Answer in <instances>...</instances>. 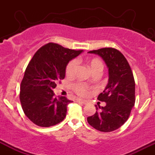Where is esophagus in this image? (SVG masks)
Returning a JSON list of instances; mask_svg holds the SVG:
<instances>
[{
	"label": "esophagus",
	"instance_id": "1",
	"mask_svg": "<svg viewBox=\"0 0 155 155\" xmlns=\"http://www.w3.org/2000/svg\"><path fill=\"white\" fill-rule=\"evenodd\" d=\"M77 102L80 103V104H87V101L81 100V99H79V100H77Z\"/></svg>",
	"mask_w": 155,
	"mask_h": 155
}]
</instances>
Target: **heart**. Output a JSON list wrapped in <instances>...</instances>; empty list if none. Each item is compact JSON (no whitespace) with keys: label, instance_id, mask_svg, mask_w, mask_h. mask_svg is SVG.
<instances>
[{"label":"heart","instance_id":"1","mask_svg":"<svg viewBox=\"0 0 155 155\" xmlns=\"http://www.w3.org/2000/svg\"><path fill=\"white\" fill-rule=\"evenodd\" d=\"M78 64H79V63H78V60H72L71 61L69 62L68 64L67 65L66 68H65V74L68 76H72L75 74L78 67ZM90 65L92 72L99 70V69L103 70V68H104V64H103L102 61L101 60L97 59V58H94V59L90 60ZM72 88L78 95L81 96H86L89 93L90 90V87L88 85L82 83L74 84H73Z\"/></svg>","mask_w":155,"mask_h":155}]
</instances>
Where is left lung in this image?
Segmentation results:
<instances>
[{"label":"left lung","instance_id":"left-lung-1","mask_svg":"<svg viewBox=\"0 0 155 155\" xmlns=\"http://www.w3.org/2000/svg\"><path fill=\"white\" fill-rule=\"evenodd\" d=\"M88 53L98 54L104 60L108 68V81L97 97L106 105L104 107L95 105L97 111L87 117V122L97 130L111 132L124 124L135 105L136 88L132 70L124 55L116 49L102 48Z\"/></svg>","mask_w":155,"mask_h":155}]
</instances>
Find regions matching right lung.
<instances>
[{"label":"right lung","mask_w":155,"mask_h":155,"mask_svg":"<svg viewBox=\"0 0 155 155\" xmlns=\"http://www.w3.org/2000/svg\"><path fill=\"white\" fill-rule=\"evenodd\" d=\"M83 50L64 48L58 44L43 46L33 55L25 71L19 99L25 114L40 127H51L65 119L68 104L64 96L54 97L57 81L63 79L68 63Z\"/></svg>","instance_id":"right-lung-1"}]
</instances>
